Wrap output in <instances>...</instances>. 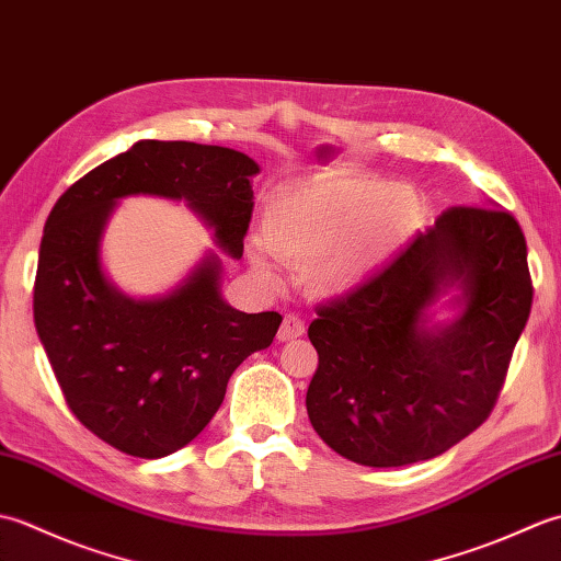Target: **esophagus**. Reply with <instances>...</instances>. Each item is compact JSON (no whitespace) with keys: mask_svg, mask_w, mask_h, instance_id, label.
<instances>
[{"mask_svg":"<svg viewBox=\"0 0 561 561\" xmlns=\"http://www.w3.org/2000/svg\"><path fill=\"white\" fill-rule=\"evenodd\" d=\"M306 332V325H304V320L296 316V313H287L284 316V320H282V328H279V340L282 342H289V340H294V337H301Z\"/></svg>","mask_w":561,"mask_h":561,"instance_id":"esophagus-1","label":"esophagus"}]
</instances>
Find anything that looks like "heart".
<instances>
[{"label": "heart", "mask_w": 561, "mask_h": 561, "mask_svg": "<svg viewBox=\"0 0 561 561\" xmlns=\"http://www.w3.org/2000/svg\"><path fill=\"white\" fill-rule=\"evenodd\" d=\"M428 224L420 190L378 175H320L279 195L265 211L253 265L274 282L270 253L308 267L323 296L352 294L398 262Z\"/></svg>", "instance_id": "1"}]
</instances>
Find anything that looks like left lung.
<instances>
[{"instance_id": "obj_1", "label": "left lung", "mask_w": 561, "mask_h": 561, "mask_svg": "<svg viewBox=\"0 0 561 561\" xmlns=\"http://www.w3.org/2000/svg\"><path fill=\"white\" fill-rule=\"evenodd\" d=\"M453 286L461 313L428 327L427 306ZM530 304L514 214L494 202L446 209L386 272L318 308L308 420L332 450L368 468L440 456L494 410Z\"/></svg>"}]
</instances>
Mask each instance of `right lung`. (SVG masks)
Masks as SVG:
<instances>
[{
	"label": "right lung",
	"instance_id": "add662e5",
	"mask_svg": "<svg viewBox=\"0 0 561 561\" xmlns=\"http://www.w3.org/2000/svg\"><path fill=\"white\" fill-rule=\"evenodd\" d=\"M245 153L195 141L141 139L71 185L47 217L33 318L69 410L135 458L187 446L217 414L231 374L277 335L282 316L236 311L209 253L169 294L133 299L105 277L101 238L117 199H185L231 257L253 217Z\"/></svg>",
	"mask_w": 561,
	"mask_h": 561
}]
</instances>
